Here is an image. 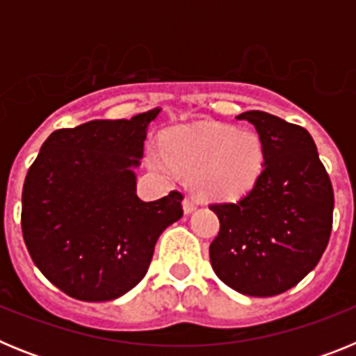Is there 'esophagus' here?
<instances>
[{
  "instance_id": "1",
  "label": "esophagus",
  "mask_w": 356,
  "mask_h": 356,
  "mask_svg": "<svg viewBox=\"0 0 356 356\" xmlns=\"http://www.w3.org/2000/svg\"><path fill=\"white\" fill-rule=\"evenodd\" d=\"M194 210H196V203H194L193 200L185 197V200H184V212L185 213H193Z\"/></svg>"
}]
</instances>
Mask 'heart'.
Returning <instances> with one entry per match:
<instances>
[{
	"instance_id": "heart-1",
	"label": "heart",
	"mask_w": 356,
	"mask_h": 356,
	"mask_svg": "<svg viewBox=\"0 0 356 356\" xmlns=\"http://www.w3.org/2000/svg\"><path fill=\"white\" fill-rule=\"evenodd\" d=\"M147 163L160 175L180 172L193 180L194 191L205 200L234 201L259 181L266 151L257 131L209 122L172 130L165 149L147 151Z\"/></svg>"
}]
</instances>
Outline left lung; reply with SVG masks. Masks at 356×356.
Here are the masks:
<instances>
[{"instance_id": "8db88e82", "label": "left lung", "mask_w": 356, "mask_h": 356, "mask_svg": "<svg viewBox=\"0 0 356 356\" xmlns=\"http://www.w3.org/2000/svg\"><path fill=\"white\" fill-rule=\"evenodd\" d=\"M259 131L266 165L237 203H216L221 228L210 244L213 273L228 287L267 298L312 271L328 246L333 188L305 128L262 110L238 115Z\"/></svg>"}]
</instances>
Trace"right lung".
<instances>
[{"instance_id": "add662e5", "label": "right lung", "mask_w": 356, "mask_h": 356, "mask_svg": "<svg viewBox=\"0 0 356 356\" xmlns=\"http://www.w3.org/2000/svg\"><path fill=\"white\" fill-rule=\"evenodd\" d=\"M159 114L53 131L28 169L24 242L39 271L74 300L112 301L131 291L160 234L184 216L176 191L149 203L137 196L135 169Z\"/></svg>"}]
</instances>
